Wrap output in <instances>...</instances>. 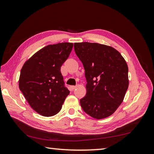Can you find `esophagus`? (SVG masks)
<instances>
[{"mask_svg": "<svg viewBox=\"0 0 154 154\" xmlns=\"http://www.w3.org/2000/svg\"><path fill=\"white\" fill-rule=\"evenodd\" d=\"M76 87H77L76 86H71V89L73 91V90H75V89H76Z\"/></svg>", "mask_w": 154, "mask_h": 154, "instance_id": "esophagus-1", "label": "esophagus"}]
</instances>
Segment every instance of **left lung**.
<instances>
[{"instance_id":"1","label":"left lung","mask_w":154,"mask_h":154,"mask_svg":"<svg viewBox=\"0 0 154 154\" xmlns=\"http://www.w3.org/2000/svg\"><path fill=\"white\" fill-rule=\"evenodd\" d=\"M75 54L82 62L87 93L80 100L85 112L97 119L112 114L122 103L128 88V67L115 49L98 43H75Z\"/></svg>"}]
</instances>
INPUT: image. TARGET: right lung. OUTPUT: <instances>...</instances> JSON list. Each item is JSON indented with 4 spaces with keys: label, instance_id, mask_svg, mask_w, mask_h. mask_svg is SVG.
I'll return each mask as SVG.
<instances>
[{
    "label": "right lung",
    "instance_id": "add662e5",
    "mask_svg": "<svg viewBox=\"0 0 154 154\" xmlns=\"http://www.w3.org/2000/svg\"><path fill=\"white\" fill-rule=\"evenodd\" d=\"M73 44L48 45L25 62L20 71L19 88L30 106L44 116L60 112L69 91L65 86L61 67Z\"/></svg>",
    "mask_w": 154,
    "mask_h": 154
}]
</instances>
